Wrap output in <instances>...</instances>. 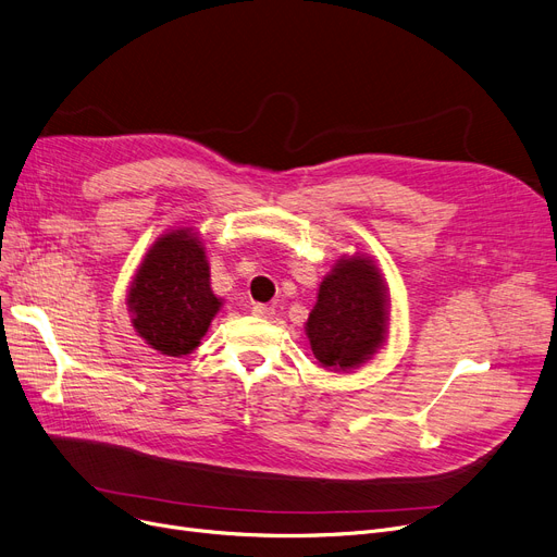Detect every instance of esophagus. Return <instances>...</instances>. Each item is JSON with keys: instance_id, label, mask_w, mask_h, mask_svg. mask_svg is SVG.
<instances>
[{"instance_id": "34e87169", "label": "esophagus", "mask_w": 557, "mask_h": 557, "mask_svg": "<svg viewBox=\"0 0 557 557\" xmlns=\"http://www.w3.org/2000/svg\"><path fill=\"white\" fill-rule=\"evenodd\" d=\"M252 313H255L257 318H271V315L275 313V309L269 307V305H255V307H252Z\"/></svg>"}]
</instances>
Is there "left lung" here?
Returning a JSON list of instances; mask_svg holds the SVG:
<instances>
[{
	"label": "left lung",
	"instance_id": "1",
	"mask_svg": "<svg viewBox=\"0 0 557 557\" xmlns=\"http://www.w3.org/2000/svg\"><path fill=\"white\" fill-rule=\"evenodd\" d=\"M388 332L386 286L368 257H345L320 282L307 336L320 366L347 370L370 359Z\"/></svg>",
	"mask_w": 557,
	"mask_h": 557
}]
</instances>
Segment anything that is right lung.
I'll return each mask as SVG.
<instances>
[{
  "label": "right lung",
  "instance_id": "add662e5",
  "mask_svg": "<svg viewBox=\"0 0 557 557\" xmlns=\"http://www.w3.org/2000/svg\"><path fill=\"white\" fill-rule=\"evenodd\" d=\"M135 332L158 352H194L221 300L210 288L205 248L189 227L173 230L146 252L128 290Z\"/></svg>",
  "mask_w": 557,
  "mask_h": 557
}]
</instances>
